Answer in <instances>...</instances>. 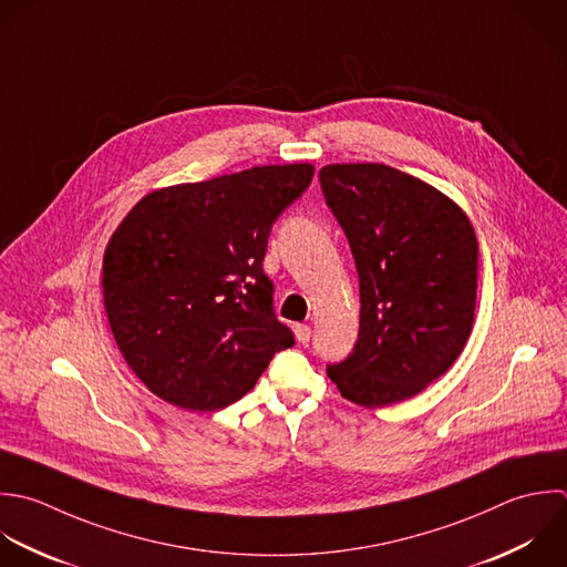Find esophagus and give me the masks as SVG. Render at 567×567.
Instances as JSON below:
<instances>
[{"instance_id":"obj_1","label":"esophagus","mask_w":567,"mask_h":567,"mask_svg":"<svg viewBox=\"0 0 567 567\" xmlns=\"http://www.w3.org/2000/svg\"><path fill=\"white\" fill-rule=\"evenodd\" d=\"M293 336H296V340H298L300 344H307L309 338H311V327H309V324H296V327H293Z\"/></svg>"}]
</instances>
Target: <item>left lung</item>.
<instances>
[{
  "mask_svg": "<svg viewBox=\"0 0 567 567\" xmlns=\"http://www.w3.org/2000/svg\"><path fill=\"white\" fill-rule=\"evenodd\" d=\"M360 276V336L327 369L342 398L380 409L422 393L464 351L477 305L480 240L466 212L384 163L320 169Z\"/></svg>",
  "mask_w": 567,
  "mask_h": 567,
  "instance_id": "8db88e82",
  "label": "left lung"
}]
</instances>
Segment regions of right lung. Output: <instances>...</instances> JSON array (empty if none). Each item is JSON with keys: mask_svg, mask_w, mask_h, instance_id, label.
<instances>
[{"mask_svg": "<svg viewBox=\"0 0 567 567\" xmlns=\"http://www.w3.org/2000/svg\"><path fill=\"white\" fill-rule=\"evenodd\" d=\"M311 163L258 165L145 194L110 236L101 289L134 375L185 411H218L293 347L274 316L262 258L274 220L309 187Z\"/></svg>", "mask_w": 567, "mask_h": 567, "instance_id": "obj_1", "label": "right lung"}]
</instances>
